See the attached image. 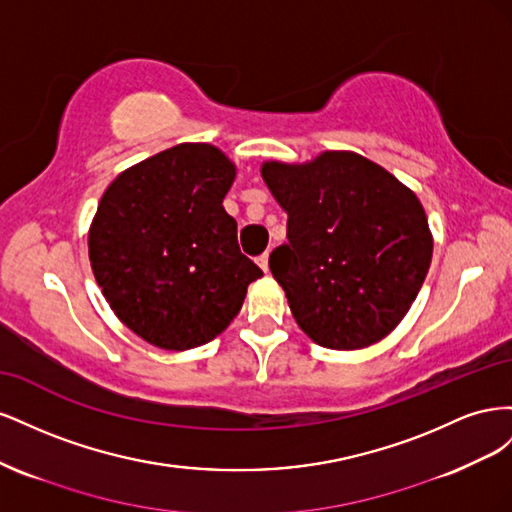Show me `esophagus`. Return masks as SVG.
Masks as SVG:
<instances>
[{"instance_id": "1", "label": "esophagus", "mask_w": 512, "mask_h": 512, "mask_svg": "<svg viewBox=\"0 0 512 512\" xmlns=\"http://www.w3.org/2000/svg\"><path fill=\"white\" fill-rule=\"evenodd\" d=\"M256 262H258V267L262 269V271H269V252H265V254H260L258 258H256Z\"/></svg>"}]
</instances>
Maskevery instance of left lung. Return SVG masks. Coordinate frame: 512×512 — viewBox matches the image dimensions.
Returning <instances> with one entry per match:
<instances>
[{
	"label": "left lung",
	"instance_id": "left-lung-1",
	"mask_svg": "<svg viewBox=\"0 0 512 512\" xmlns=\"http://www.w3.org/2000/svg\"><path fill=\"white\" fill-rule=\"evenodd\" d=\"M288 213V243L269 256L290 312L316 344L354 350L380 342L408 314L431 265L423 205L359 153L309 164H262Z\"/></svg>",
	"mask_w": 512,
	"mask_h": 512
}]
</instances>
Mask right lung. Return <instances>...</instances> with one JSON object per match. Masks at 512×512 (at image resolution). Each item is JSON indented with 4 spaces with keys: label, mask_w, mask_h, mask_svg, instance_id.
<instances>
[{
    "label": "right lung",
    "mask_w": 512,
    "mask_h": 512,
    "mask_svg": "<svg viewBox=\"0 0 512 512\" xmlns=\"http://www.w3.org/2000/svg\"><path fill=\"white\" fill-rule=\"evenodd\" d=\"M235 164L183 143L108 185L89 230L96 282L117 318L164 350L203 346L239 314L262 275L243 256L222 200Z\"/></svg>",
    "instance_id": "obj_1"
}]
</instances>
